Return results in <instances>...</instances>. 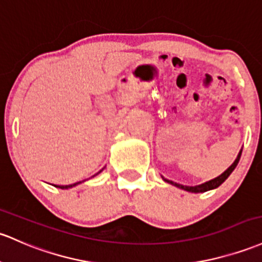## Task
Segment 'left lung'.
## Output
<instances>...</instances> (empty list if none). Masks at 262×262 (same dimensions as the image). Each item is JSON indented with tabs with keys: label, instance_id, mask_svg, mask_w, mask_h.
Segmentation results:
<instances>
[{
	"label": "left lung",
	"instance_id": "1",
	"mask_svg": "<svg viewBox=\"0 0 262 262\" xmlns=\"http://www.w3.org/2000/svg\"><path fill=\"white\" fill-rule=\"evenodd\" d=\"M240 157H241V150H240V153L237 154V158H236V159H235V162L232 163L231 165H230L229 168L226 169V170L224 171L223 174L219 175V177H217V178H215V179L209 180V182H206V183H204V184H200V185L186 186V185H182V184H178V183L171 182V180L165 179V178H163V177H162V178H163L164 182L171 184V185L177 186V188H179V189H183V190L190 191V192H204V191H208V190H211V189H215V188H217V186H220L221 184H223L224 182H225L226 179H228L229 175L231 174L232 171H234L235 168H236L238 160H240Z\"/></svg>",
	"mask_w": 262,
	"mask_h": 262
}]
</instances>
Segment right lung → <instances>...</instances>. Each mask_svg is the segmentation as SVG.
Listing matches in <instances>:
<instances>
[{"label": "right lung", "mask_w": 262, "mask_h": 262, "mask_svg": "<svg viewBox=\"0 0 262 262\" xmlns=\"http://www.w3.org/2000/svg\"><path fill=\"white\" fill-rule=\"evenodd\" d=\"M102 171V170H100ZM99 171V173H100ZM80 182H78V183H74V184H70V185H56L57 188H59V189H68V188H73V186H76V185H78Z\"/></svg>", "instance_id": "1"}]
</instances>
